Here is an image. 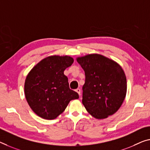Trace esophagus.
<instances>
[{
  "label": "esophagus",
  "instance_id": "34e87169",
  "mask_svg": "<svg viewBox=\"0 0 150 150\" xmlns=\"http://www.w3.org/2000/svg\"><path fill=\"white\" fill-rule=\"evenodd\" d=\"M76 93H78V94H79V96H80V93H81V91H80V88L76 89Z\"/></svg>",
  "mask_w": 150,
  "mask_h": 150
}]
</instances>
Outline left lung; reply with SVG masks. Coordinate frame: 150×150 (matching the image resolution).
Listing matches in <instances>:
<instances>
[{"label":"left lung","instance_id":"obj_1","mask_svg":"<svg viewBox=\"0 0 150 150\" xmlns=\"http://www.w3.org/2000/svg\"><path fill=\"white\" fill-rule=\"evenodd\" d=\"M85 72L82 104L98 119L115 113L127 93V79L121 66L100 54H88L76 58Z\"/></svg>","mask_w":150,"mask_h":150}]
</instances>
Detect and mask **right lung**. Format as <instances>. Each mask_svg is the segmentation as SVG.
Returning <instances> with one entry per match:
<instances>
[{
    "label": "right lung",
    "instance_id": "1",
    "mask_svg": "<svg viewBox=\"0 0 150 150\" xmlns=\"http://www.w3.org/2000/svg\"><path fill=\"white\" fill-rule=\"evenodd\" d=\"M74 62L70 56H51L37 64L25 82V98L29 107L44 119H56L67 107L70 100L79 98L69 87L64 72Z\"/></svg>",
    "mask_w": 150,
    "mask_h": 150
}]
</instances>
